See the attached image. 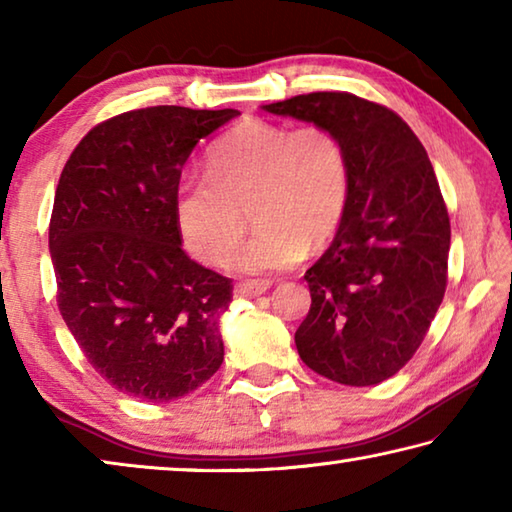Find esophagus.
Wrapping results in <instances>:
<instances>
[{
	"label": "esophagus",
	"instance_id": "esophagus-1",
	"mask_svg": "<svg viewBox=\"0 0 512 512\" xmlns=\"http://www.w3.org/2000/svg\"><path fill=\"white\" fill-rule=\"evenodd\" d=\"M271 289V282L268 280H248L241 282L235 287V298H257Z\"/></svg>",
	"mask_w": 512,
	"mask_h": 512
}]
</instances>
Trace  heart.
Segmentation results:
<instances>
[{"label": "heart", "instance_id": "b5f03b06", "mask_svg": "<svg viewBox=\"0 0 512 512\" xmlns=\"http://www.w3.org/2000/svg\"><path fill=\"white\" fill-rule=\"evenodd\" d=\"M348 201L350 158L339 135L248 119L212 144L207 176L180 180L173 219L189 253L219 264L244 237L250 210L257 230L228 268L277 273L336 235Z\"/></svg>", "mask_w": 512, "mask_h": 512}]
</instances>
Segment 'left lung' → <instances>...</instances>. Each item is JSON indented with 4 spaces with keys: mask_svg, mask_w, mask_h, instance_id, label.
Here are the masks:
<instances>
[{
    "mask_svg": "<svg viewBox=\"0 0 512 512\" xmlns=\"http://www.w3.org/2000/svg\"><path fill=\"white\" fill-rule=\"evenodd\" d=\"M262 108L329 128L350 158L343 223L305 273L300 359L345 386L379 384L420 348L447 287L452 230L429 155L400 115L348 92Z\"/></svg>",
    "mask_w": 512,
    "mask_h": 512,
    "instance_id": "left-lung-1",
    "label": "left lung"
}]
</instances>
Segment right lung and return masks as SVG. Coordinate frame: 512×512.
<instances>
[{
    "label": "right lung",
    "instance_id": "obj_1",
    "mask_svg": "<svg viewBox=\"0 0 512 512\" xmlns=\"http://www.w3.org/2000/svg\"><path fill=\"white\" fill-rule=\"evenodd\" d=\"M239 110L155 106L94 126L60 173L49 223L58 309L117 391L171 402L223 363L232 284L183 250L173 194L194 146Z\"/></svg>",
    "mask_w": 512,
    "mask_h": 512
}]
</instances>
